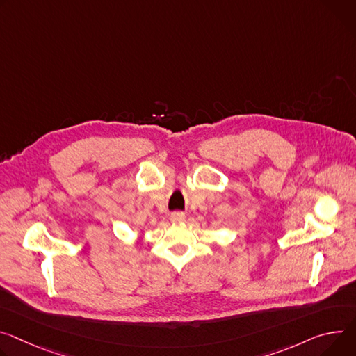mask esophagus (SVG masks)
Listing matches in <instances>:
<instances>
[{
    "instance_id": "34e87169",
    "label": "esophagus",
    "mask_w": 356,
    "mask_h": 356,
    "mask_svg": "<svg viewBox=\"0 0 356 356\" xmlns=\"http://www.w3.org/2000/svg\"><path fill=\"white\" fill-rule=\"evenodd\" d=\"M186 220V216L183 213H172L170 214V221L172 222H183Z\"/></svg>"
}]
</instances>
